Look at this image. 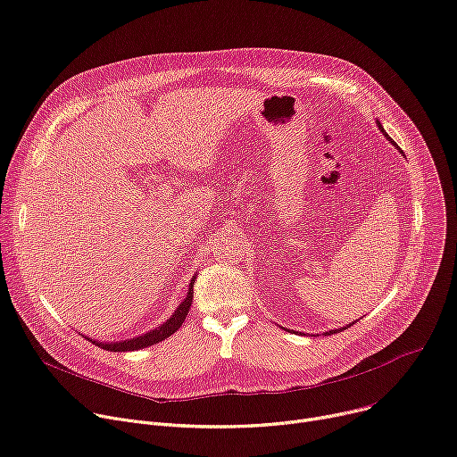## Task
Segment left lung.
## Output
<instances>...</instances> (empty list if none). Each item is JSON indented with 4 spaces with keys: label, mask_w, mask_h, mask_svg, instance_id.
Listing matches in <instances>:
<instances>
[{
    "label": "left lung",
    "mask_w": 457,
    "mask_h": 457,
    "mask_svg": "<svg viewBox=\"0 0 457 457\" xmlns=\"http://www.w3.org/2000/svg\"><path fill=\"white\" fill-rule=\"evenodd\" d=\"M378 126H379V129H381V131L385 133V129H383V126H381V123H379V121H378ZM385 137H386V138L390 140V137H388L386 133H385ZM401 153H403V151H401ZM331 334H337V329H334V331H326V334H322V336H331Z\"/></svg>",
    "instance_id": "left-lung-1"
}]
</instances>
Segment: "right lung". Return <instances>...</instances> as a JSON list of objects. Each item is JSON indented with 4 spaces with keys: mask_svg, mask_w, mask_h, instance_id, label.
Listing matches in <instances>:
<instances>
[{
    "mask_svg": "<svg viewBox=\"0 0 457 457\" xmlns=\"http://www.w3.org/2000/svg\"><path fill=\"white\" fill-rule=\"evenodd\" d=\"M193 282L195 278L191 280L189 284V289H187V297L184 299V303L177 308V312L171 315L170 320H165L162 326H158L156 329L149 331V334H144L140 337H135V339H128V341H120V343H96L93 339H89L91 343H95L96 346L104 348V350H109V352H133V350H142V348H147L151 345H156L163 339L171 337L175 331L182 326L184 319L187 317V312L191 308V303H193Z\"/></svg>",
    "mask_w": 457,
    "mask_h": 457,
    "instance_id": "1",
    "label": "right lung"
}]
</instances>
